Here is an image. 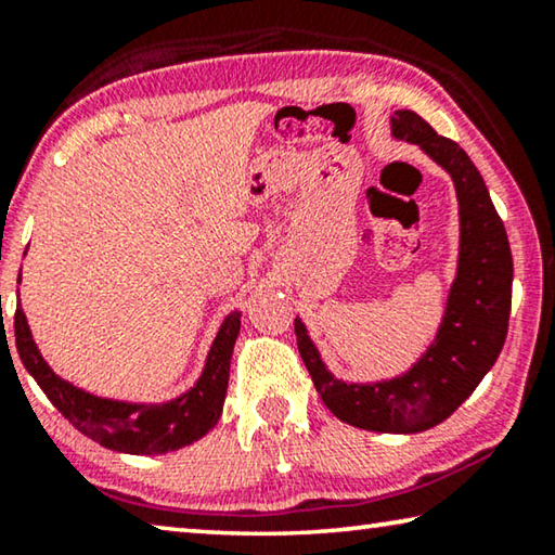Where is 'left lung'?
<instances>
[{"instance_id": "8db88e82", "label": "left lung", "mask_w": 555, "mask_h": 555, "mask_svg": "<svg viewBox=\"0 0 555 555\" xmlns=\"http://www.w3.org/2000/svg\"><path fill=\"white\" fill-rule=\"evenodd\" d=\"M390 128L395 140L417 145L450 175L460 207L456 271L435 338L400 375L348 383L325 365L301 315L294 328L298 353L333 415L371 433L415 435L450 417L496 363L512 311L514 259L504 222L469 155L412 111H395Z\"/></svg>"}]
</instances>
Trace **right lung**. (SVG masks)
Wrapping results in <instances>:
<instances>
[{
	"label": "right lung",
	"mask_w": 555,
	"mask_h": 555,
	"mask_svg": "<svg viewBox=\"0 0 555 555\" xmlns=\"http://www.w3.org/2000/svg\"><path fill=\"white\" fill-rule=\"evenodd\" d=\"M240 328L242 311L234 309L219 323L195 385L170 400L138 402L103 398V395L78 388L76 383L54 373V367L47 363L31 336L22 304L16 306L14 315L16 350L39 388L78 433L103 444L105 450L120 454H167L197 442L209 429H215L222 417L227 385H230V363Z\"/></svg>",
	"instance_id": "obj_1"
}]
</instances>
